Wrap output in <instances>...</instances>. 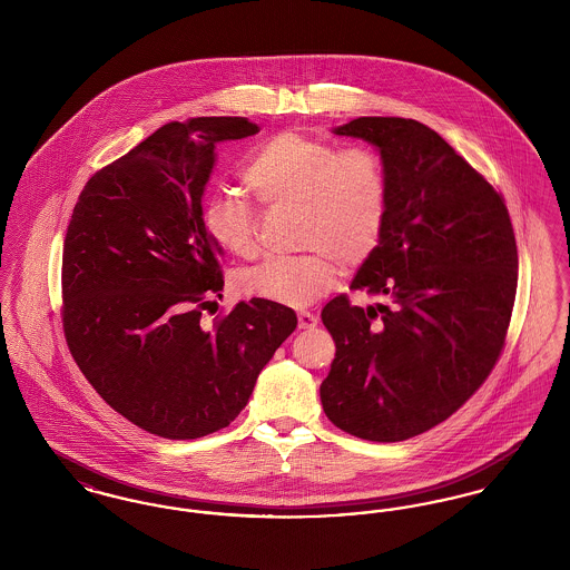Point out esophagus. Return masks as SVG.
<instances>
[{"label": "esophagus", "mask_w": 570, "mask_h": 570, "mask_svg": "<svg viewBox=\"0 0 570 570\" xmlns=\"http://www.w3.org/2000/svg\"><path fill=\"white\" fill-rule=\"evenodd\" d=\"M298 328H314L318 325V318L309 312H298L297 314Z\"/></svg>", "instance_id": "obj_1"}]
</instances>
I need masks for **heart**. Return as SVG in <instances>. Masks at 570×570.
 Returning a JSON list of instances; mask_svg holds the SVG:
<instances>
[{"mask_svg": "<svg viewBox=\"0 0 570 570\" xmlns=\"http://www.w3.org/2000/svg\"><path fill=\"white\" fill-rule=\"evenodd\" d=\"M244 181L267 207H298V244L312 249L245 269L239 277L245 295L307 307L325 297L344 269L376 254L389 216V177L376 149H340L323 136L284 130L249 156ZM205 224L230 254L249 258L258 252V216L244 198L212 196Z\"/></svg>", "mask_w": 570, "mask_h": 570, "instance_id": "1", "label": "heart"}]
</instances>
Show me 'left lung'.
<instances>
[{
	"mask_svg": "<svg viewBox=\"0 0 570 570\" xmlns=\"http://www.w3.org/2000/svg\"><path fill=\"white\" fill-rule=\"evenodd\" d=\"M335 135L380 149L389 216L376 254L323 323L335 358L321 384L328 421L372 442H402L458 412L504 351L517 293L515 233L504 196L425 124L358 117Z\"/></svg>",
	"mask_w": 570,
	"mask_h": 570,
	"instance_id": "1",
	"label": "left lung"
}]
</instances>
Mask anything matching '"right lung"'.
Returning <instances> with one entry per match:
<instances>
[{"instance_id": "right-lung-1", "label": "right lung", "mask_w": 570, "mask_h": 570, "mask_svg": "<svg viewBox=\"0 0 570 570\" xmlns=\"http://www.w3.org/2000/svg\"><path fill=\"white\" fill-rule=\"evenodd\" d=\"M258 130L245 117L170 121L96 170L70 217L66 344L96 393L149 434L194 440L230 425L297 328L291 307L265 298L203 321L224 288V249L203 212L214 149Z\"/></svg>"}]
</instances>
